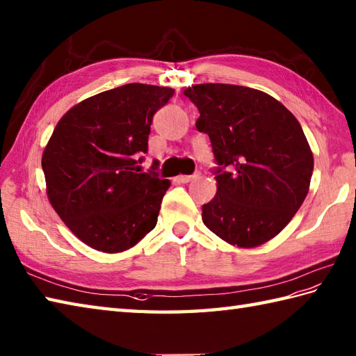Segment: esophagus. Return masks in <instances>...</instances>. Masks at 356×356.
Instances as JSON below:
<instances>
[{
    "label": "esophagus",
    "mask_w": 356,
    "mask_h": 356,
    "mask_svg": "<svg viewBox=\"0 0 356 356\" xmlns=\"http://www.w3.org/2000/svg\"><path fill=\"white\" fill-rule=\"evenodd\" d=\"M195 177H198V175H179L177 179H178V183H183V184H187L188 181H192Z\"/></svg>",
    "instance_id": "esophagus-1"
}]
</instances>
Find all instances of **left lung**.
Returning a JSON list of instances; mask_svg holds the SVG:
<instances>
[{
    "instance_id": "1",
    "label": "left lung",
    "mask_w": 356,
    "mask_h": 356,
    "mask_svg": "<svg viewBox=\"0 0 356 356\" xmlns=\"http://www.w3.org/2000/svg\"><path fill=\"white\" fill-rule=\"evenodd\" d=\"M198 107L216 164L215 198L202 222L224 241L252 249L277 236L306 200L314 154L301 124L278 99L252 87L197 84Z\"/></svg>"
}]
</instances>
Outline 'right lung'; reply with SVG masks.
<instances>
[{"instance_id": "right-lung-1", "label": "right lung", "mask_w": 356, "mask_h": 356, "mask_svg": "<svg viewBox=\"0 0 356 356\" xmlns=\"http://www.w3.org/2000/svg\"><path fill=\"white\" fill-rule=\"evenodd\" d=\"M170 87L124 84L75 104L42 152L50 204L89 248L118 253L156 226L169 179L140 173L150 124Z\"/></svg>"}]
</instances>
